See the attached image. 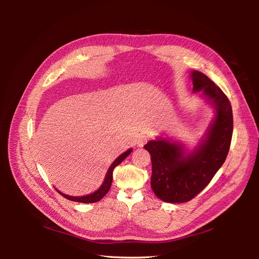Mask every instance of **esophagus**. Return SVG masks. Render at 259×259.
Returning a JSON list of instances; mask_svg holds the SVG:
<instances>
[{"instance_id":"esophagus-1","label":"esophagus","mask_w":259,"mask_h":259,"mask_svg":"<svg viewBox=\"0 0 259 259\" xmlns=\"http://www.w3.org/2000/svg\"><path fill=\"white\" fill-rule=\"evenodd\" d=\"M148 136L146 135H140L137 139H136V144L138 147H143L147 142H148Z\"/></svg>"}]
</instances>
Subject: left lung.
I'll return each mask as SVG.
<instances>
[{
	"label": "left lung",
	"instance_id": "8db88e82",
	"mask_svg": "<svg viewBox=\"0 0 259 259\" xmlns=\"http://www.w3.org/2000/svg\"><path fill=\"white\" fill-rule=\"evenodd\" d=\"M193 92L201 93L215 109L213 121L193 150L170 138L150 140L145 149L151 155V188L160 200L168 203L190 201L209 184L228 154L233 130L229 99L202 72H191Z\"/></svg>",
	"mask_w": 259,
	"mask_h": 259
}]
</instances>
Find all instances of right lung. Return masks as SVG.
<instances>
[{
	"label": "right lung",
	"mask_w": 259,
	"mask_h": 259,
	"mask_svg": "<svg viewBox=\"0 0 259 259\" xmlns=\"http://www.w3.org/2000/svg\"><path fill=\"white\" fill-rule=\"evenodd\" d=\"M133 151V149H128L127 151H125L124 153H122L121 155L117 156V158L113 161V163L110 165V167H109L107 174H106V177H105V180L103 185H101L98 189L96 191H94L93 193H90L88 195H83V197H72V195H68V194H65L60 192L59 190H57L62 197H65L66 199L70 200V201H74V202H81V203H95V202H98L99 200L103 199L105 195L107 194V192L110 190L111 188V184H112V174H113V169L115 166L119 165V164L124 160L126 159L127 156L131 154V152Z\"/></svg>",
	"instance_id": "obj_1"
}]
</instances>
